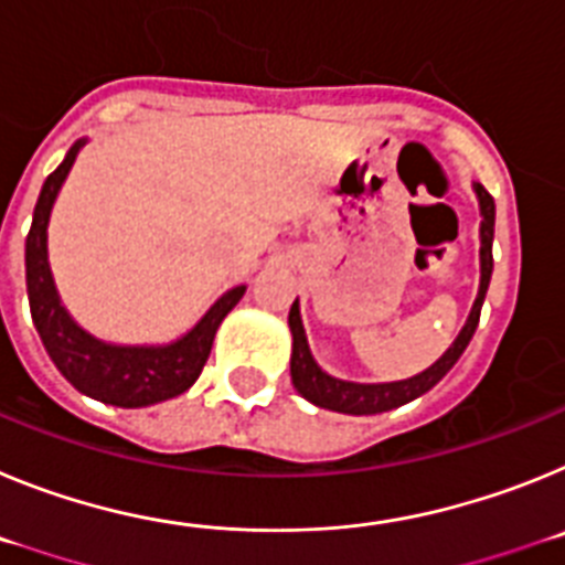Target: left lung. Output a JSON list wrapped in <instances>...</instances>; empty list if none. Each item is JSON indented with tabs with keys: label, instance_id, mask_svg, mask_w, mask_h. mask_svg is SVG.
Here are the masks:
<instances>
[{
	"label": "left lung",
	"instance_id": "1",
	"mask_svg": "<svg viewBox=\"0 0 565 565\" xmlns=\"http://www.w3.org/2000/svg\"><path fill=\"white\" fill-rule=\"evenodd\" d=\"M478 198V209H481V286H478V297L472 302L467 322L458 331L456 342L444 351L438 362H433L427 371L416 373L402 382H376V384H362V382H344V379L331 376L317 364L311 348H308L306 328H302V317H299V299H294L291 311H288V328H291V382L302 398H308L317 407L326 411L348 413V416H373V413H387L393 407L413 402V398L424 396V393L436 387L452 364L461 359L467 351L469 339L476 333L478 319H481L483 297H487L489 277H492V237H495V201L492 194L481 186L472 183Z\"/></svg>",
	"mask_w": 565,
	"mask_h": 565
}]
</instances>
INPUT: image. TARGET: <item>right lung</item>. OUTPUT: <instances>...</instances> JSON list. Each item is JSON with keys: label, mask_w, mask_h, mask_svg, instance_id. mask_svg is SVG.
Wrapping results in <instances>:
<instances>
[{"label": "right lung", "mask_w": 565, "mask_h": 565, "mask_svg": "<svg viewBox=\"0 0 565 565\" xmlns=\"http://www.w3.org/2000/svg\"><path fill=\"white\" fill-rule=\"evenodd\" d=\"M84 143H87L84 138L73 143L56 172L47 174L36 209H33V223L24 239L30 317L42 337L44 351L78 393L96 402L115 404V407H149V404L181 396L198 382L212 353L214 333L226 313L243 299L246 286H234L232 291L223 294L198 319L192 331L167 344H113L84 331L58 297L47 257L50 212Z\"/></svg>", "instance_id": "1"}]
</instances>
